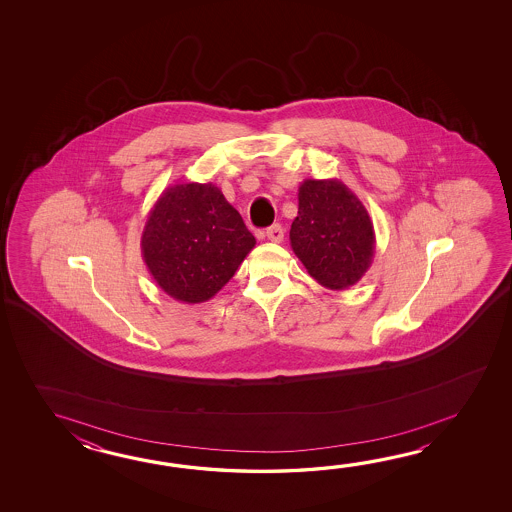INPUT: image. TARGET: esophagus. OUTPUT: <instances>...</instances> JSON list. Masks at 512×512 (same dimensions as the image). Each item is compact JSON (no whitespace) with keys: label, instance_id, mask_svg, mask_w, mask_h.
<instances>
[{"label":"esophagus","instance_id":"34e87169","mask_svg":"<svg viewBox=\"0 0 512 512\" xmlns=\"http://www.w3.org/2000/svg\"><path fill=\"white\" fill-rule=\"evenodd\" d=\"M265 236H267V240L272 241V243H280V241L283 240L282 225H272V227L265 230Z\"/></svg>","mask_w":512,"mask_h":512}]
</instances>
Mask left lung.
<instances>
[{
    "mask_svg": "<svg viewBox=\"0 0 512 512\" xmlns=\"http://www.w3.org/2000/svg\"><path fill=\"white\" fill-rule=\"evenodd\" d=\"M291 249L327 289H348L368 272L375 254L373 221L359 197L338 179H305Z\"/></svg>",
    "mask_w": 512,
    "mask_h": 512,
    "instance_id": "1",
    "label": "left lung"
}]
</instances>
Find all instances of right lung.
<instances>
[{"mask_svg":"<svg viewBox=\"0 0 512 512\" xmlns=\"http://www.w3.org/2000/svg\"><path fill=\"white\" fill-rule=\"evenodd\" d=\"M254 245L240 212L212 183L168 186L141 236L142 260L153 280L183 304L216 296Z\"/></svg>","mask_w":512,"mask_h":512,"instance_id":"obj_1","label":"right lung"}]
</instances>
